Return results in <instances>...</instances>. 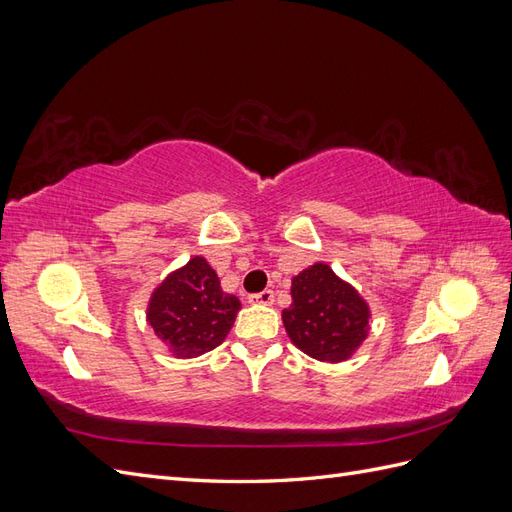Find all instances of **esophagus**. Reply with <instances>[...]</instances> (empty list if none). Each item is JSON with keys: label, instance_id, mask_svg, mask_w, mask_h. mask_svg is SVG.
<instances>
[{"label": "esophagus", "instance_id": "esophagus-1", "mask_svg": "<svg viewBox=\"0 0 512 512\" xmlns=\"http://www.w3.org/2000/svg\"><path fill=\"white\" fill-rule=\"evenodd\" d=\"M275 299L273 290H262L256 294H250V303H258V305H271Z\"/></svg>", "mask_w": 512, "mask_h": 512}]
</instances>
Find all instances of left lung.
<instances>
[{
    "label": "left lung",
    "instance_id": "1",
    "mask_svg": "<svg viewBox=\"0 0 512 512\" xmlns=\"http://www.w3.org/2000/svg\"><path fill=\"white\" fill-rule=\"evenodd\" d=\"M292 305L282 312L292 344L318 361L339 363L367 335L369 307L327 265H314L292 280Z\"/></svg>",
    "mask_w": 512,
    "mask_h": 512
}]
</instances>
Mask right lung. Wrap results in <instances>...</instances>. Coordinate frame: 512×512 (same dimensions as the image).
<instances>
[{
    "instance_id": "add662e5",
    "label": "right lung",
    "mask_w": 512,
    "mask_h": 512,
    "mask_svg": "<svg viewBox=\"0 0 512 512\" xmlns=\"http://www.w3.org/2000/svg\"><path fill=\"white\" fill-rule=\"evenodd\" d=\"M239 309L235 294H226L207 260L196 256L153 292L147 320L170 350L190 359L224 342Z\"/></svg>"
}]
</instances>
